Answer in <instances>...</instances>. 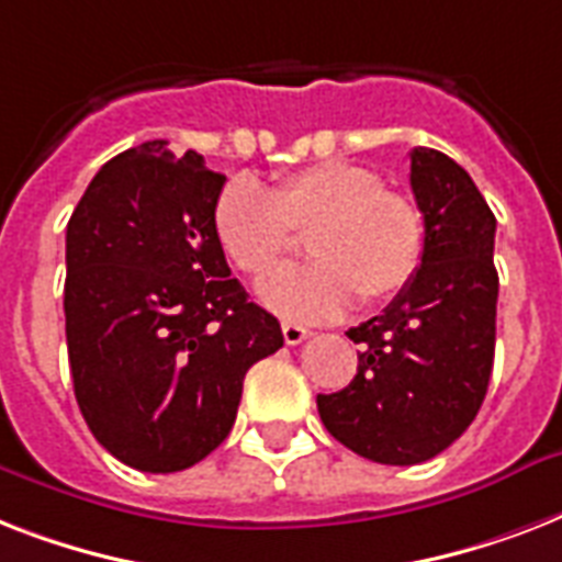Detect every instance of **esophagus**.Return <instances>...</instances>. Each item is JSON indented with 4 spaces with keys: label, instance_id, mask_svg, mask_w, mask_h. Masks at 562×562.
Segmentation results:
<instances>
[{
    "label": "esophagus",
    "instance_id": "obj_1",
    "mask_svg": "<svg viewBox=\"0 0 562 562\" xmlns=\"http://www.w3.org/2000/svg\"><path fill=\"white\" fill-rule=\"evenodd\" d=\"M308 335H312V333H308L306 326L282 324V338H285V344H289V347H297V344H303Z\"/></svg>",
    "mask_w": 562,
    "mask_h": 562
}]
</instances>
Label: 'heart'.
Here are the masks:
<instances>
[{
  "mask_svg": "<svg viewBox=\"0 0 562 562\" xmlns=\"http://www.w3.org/2000/svg\"><path fill=\"white\" fill-rule=\"evenodd\" d=\"M221 250L247 277H265L306 236L315 259L297 271L259 282L271 312L300 324L338 317L352 300L382 306L400 294L419 268L426 227L408 194L382 187L361 162L329 160L273 180L233 178L212 206Z\"/></svg>",
  "mask_w": 562,
  "mask_h": 562,
  "instance_id": "1",
  "label": "heart"
}]
</instances>
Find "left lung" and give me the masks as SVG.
<instances>
[{
  "instance_id": "left-lung-1",
  "label": "left lung",
  "mask_w": 562,
  "mask_h": 562,
  "mask_svg": "<svg viewBox=\"0 0 562 562\" xmlns=\"http://www.w3.org/2000/svg\"><path fill=\"white\" fill-rule=\"evenodd\" d=\"M411 192L426 227L417 273L382 315L347 333L361 344L352 382L317 393L326 431L391 467L428 461L470 428L496 352V215L435 148L411 151Z\"/></svg>"
}]
</instances>
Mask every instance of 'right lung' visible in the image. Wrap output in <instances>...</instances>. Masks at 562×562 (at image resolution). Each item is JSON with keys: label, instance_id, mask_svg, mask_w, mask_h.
<instances>
[{"label": "right lung", "instance_id": "right-lung-1", "mask_svg": "<svg viewBox=\"0 0 562 562\" xmlns=\"http://www.w3.org/2000/svg\"><path fill=\"white\" fill-rule=\"evenodd\" d=\"M224 180L198 151L154 139L104 162L66 224L75 400L95 440L139 472L189 470L218 449L245 373L282 347L215 238Z\"/></svg>", "mask_w": 562, "mask_h": 562}]
</instances>
